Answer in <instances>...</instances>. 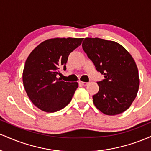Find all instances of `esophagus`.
<instances>
[{"instance_id":"1","label":"esophagus","mask_w":151,"mask_h":151,"mask_svg":"<svg viewBox=\"0 0 151 151\" xmlns=\"http://www.w3.org/2000/svg\"><path fill=\"white\" fill-rule=\"evenodd\" d=\"M79 84H80V85H81V86H86L88 84V83L87 82H84V81H79Z\"/></svg>"}]
</instances>
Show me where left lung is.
I'll list each match as a JSON object with an SVG mask.
<instances>
[{"mask_svg": "<svg viewBox=\"0 0 151 151\" xmlns=\"http://www.w3.org/2000/svg\"><path fill=\"white\" fill-rule=\"evenodd\" d=\"M82 48L96 70L104 75L93 96L95 106L106 115L125 111L134 101L140 84L132 56L119 43L98 37L85 38Z\"/></svg>", "mask_w": 151, "mask_h": 151, "instance_id": "left-lung-1", "label": "left lung"}]
</instances>
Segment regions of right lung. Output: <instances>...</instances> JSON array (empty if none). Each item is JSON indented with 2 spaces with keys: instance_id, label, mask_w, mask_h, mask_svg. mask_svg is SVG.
Instances as JSON below:
<instances>
[{
  "instance_id": "obj_1",
  "label": "right lung",
  "mask_w": 151,
  "mask_h": 151,
  "mask_svg": "<svg viewBox=\"0 0 151 151\" xmlns=\"http://www.w3.org/2000/svg\"><path fill=\"white\" fill-rule=\"evenodd\" d=\"M83 38H54L36 47L26 60L22 81L27 96L37 108L55 112L72 100L77 82L58 78L60 68L66 70L70 54L81 44Z\"/></svg>"
}]
</instances>
